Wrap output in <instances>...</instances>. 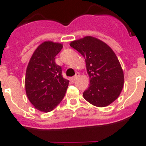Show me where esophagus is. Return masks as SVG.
Wrapping results in <instances>:
<instances>
[{
    "label": "esophagus",
    "instance_id": "34e87169",
    "mask_svg": "<svg viewBox=\"0 0 146 146\" xmlns=\"http://www.w3.org/2000/svg\"><path fill=\"white\" fill-rule=\"evenodd\" d=\"M79 76H80V73H76L75 76H74L73 77V80H76L78 77H79Z\"/></svg>",
    "mask_w": 146,
    "mask_h": 146
}]
</instances>
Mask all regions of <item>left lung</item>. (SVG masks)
I'll use <instances>...</instances> for the list:
<instances>
[{"label": "left lung", "instance_id": "1", "mask_svg": "<svg viewBox=\"0 0 146 146\" xmlns=\"http://www.w3.org/2000/svg\"><path fill=\"white\" fill-rule=\"evenodd\" d=\"M70 45L86 60L90 84L83 92L85 99L97 107L108 106L114 102L124 82L122 67L115 53L106 43L92 36L73 41Z\"/></svg>", "mask_w": 146, "mask_h": 146}]
</instances>
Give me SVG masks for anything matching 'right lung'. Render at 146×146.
I'll use <instances>...</instances> for the list:
<instances>
[{
    "label": "right lung",
    "instance_id": "1",
    "mask_svg": "<svg viewBox=\"0 0 146 146\" xmlns=\"http://www.w3.org/2000/svg\"><path fill=\"white\" fill-rule=\"evenodd\" d=\"M63 48L60 43L47 41L33 53L26 69L25 86L26 96L35 108L49 112L64 98L69 80L62 76L61 66L55 57Z\"/></svg>",
    "mask_w": 146,
    "mask_h": 146
}]
</instances>
